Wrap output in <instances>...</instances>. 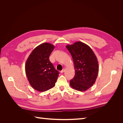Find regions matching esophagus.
<instances>
[{
    "label": "esophagus",
    "instance_id": "esophagus-1",
    "mask_svg": "<svg viewBox=\"0 0 123 123\" xmlns=\"http://www.w3.org/2000/svg\"><path fill=\"white\" fill-rule=\"evenodd\" d=\"M65 71V68H64V69H63L61 71V73H64Z\"/></svg>",
    "mask_w": 123,
    "mask_h": 123
}]
</instances>
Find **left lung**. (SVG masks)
<instances>
[{"mask_svg": "<svg viewBox=\"0 0 123 123\" xmlns=\"http://www.w3.org/2000/svg\"><path fill=\"white\" fill-rule=\"evenodd\" d=\"M73 58L75 76L70 81L73 89L85 91L92 87L98 77V63L91 48L80 42L66 46Z\"/></svg>", "mask_w": 123, "mask_h": 123, "instance_id": "obj_1", "label": "left lung"}]
</instances>
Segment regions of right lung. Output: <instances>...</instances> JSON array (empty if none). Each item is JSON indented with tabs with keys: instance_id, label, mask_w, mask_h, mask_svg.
I'll return each instance as SVG.
<instances>
[{
	"instance_id": "obj_1",
	"label": "right lung",
	"mask_w": 123,
	"mask_h": 123,
	"mask_svg": "<svg viewBox=\"0 0 123 123\" xmlns=\"http://www.w3.org/2000/svg\"><path fill=\"white\" fill-rule=\"evenodd\" d=\"M50 43H43L36 47L30 54L25 65V74L30 84L35 90L44 92L52 88L59 72L49 60L54 49Z\"/></svg>"
}]
</instances>
